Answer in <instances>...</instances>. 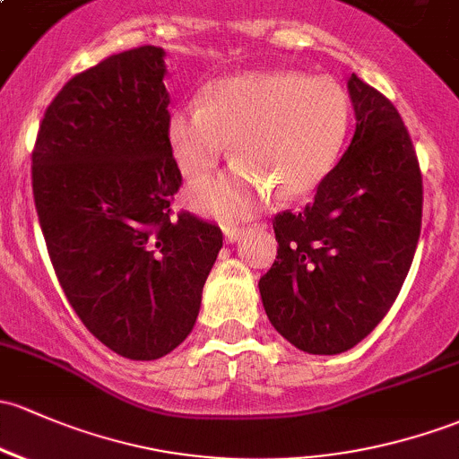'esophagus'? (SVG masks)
Wrapping results in <instances>:
<instances>
[{
    "label": "esophagus",
    "instance_id": "obj_1",
    "mask_svg": "<svg viewBox=\"0 0 459 459\" xmlns=\"http://www.w3.org/2000/svg\"><path fill=\"white\" fill-rule=\"evenodd\" d=\"M223 234H225V240L234 243V240H238L240 234H245V230L238 228V225H225Z\"/></svg>",
    "mask_w": 459,
    "mask_h": 459
}]
</instances>
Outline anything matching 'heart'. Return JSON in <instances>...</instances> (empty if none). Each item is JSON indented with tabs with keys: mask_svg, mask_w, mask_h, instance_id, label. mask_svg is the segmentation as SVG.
<instances>
[{
	"mask_svg": "<svg viewBox=\"0 0 459 459\" xmlns=\"http://www.w3.org/2000/svg\"><path fill=\"white\" fill-rule=\"evenodd\" d=\"M350 129L348 93L328 76L245 72L205 87L201 105L175 107L166 122L186 179H204L230 155L234 169L190 186L186 201L216 219H247L271 192L307 196L334 169Z\"/></svg>",
	"mask_w": 459,
	"mask_h": 459,
	"instance_id": "b5f03b06",
	"label": "heart"
}]
</instances>
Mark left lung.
<instances>
[{"instance_id":"left-lung-1","label":"left lung","mask_w":459,"mask_h":459,"mask_svg":"<svg viewBox=\"0 0 459 459\" xmlns=\"http://www.w3.org/2000/svg\"><path fill=\"white\" fill-rule=\"evenodd\" d=\"M354 135L302 212L275 216L278 260L260 278L273 328L308 354L366 339L401 293L422 221V175L396 107L357 74Z\"/></svg>"}]
</instances>
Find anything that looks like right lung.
Returning <instances> with one entry per match:
<instances>
[{
    "label": "right lung",
    "mask_w": 459,
    "mask_h": 459,
    "mask_svg": "<svg viewBox=\"0 0 459 459\" xmlns=\"http://www.w3.org/2000/svg\"><path fill=\"white\" fill-rule=\"evenodd\" d=\"M166 52L142 46L76 74L48 107L32 192L72 308L120 357L152 361L192 333L223 247L216 225L170 216L181 186L166 122Z\"/></svg>",
    "instance_id": "add662e5"
}]
</instances>
